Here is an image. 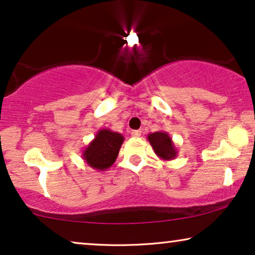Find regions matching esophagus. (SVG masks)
Masks as SVG:
<instances>
[{
	"label": "esophagus",
	"instance_id": "esophagus-1",
	"mask_svg": "<svg viewBox=\"0 0 255 255\" xmlns=\"http://www.w3.org/2000/svg\"><path fill=\"white\" fill-rule=\"evenodd\" d=\"M131 135H132V137H134V138L140 137V135H141V131H140V130H133V131L131 132Z\"/></svg>",
	"mask_w": 255,
	"mask_h": 255
}]
</instances>
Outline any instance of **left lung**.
I'll list each match as a JSON object with an SVG mask.
<instances>
[{"instance_id": "left-lung-1", "label": "left lung", "mask_w": 255, "mask_h": 255, "mask_svg": "<svg viewBox=\"0 0 255 255\" xmlns=\"http://www.w3.org/2000/svg\"><path fill=\"white\" fill-rule=\"evenodd\" d=\"M147 140L151 144L153 151L161 160H173L177 156V149L167 132L156 131L147 135Z\"/></svg>"}]
</instances>
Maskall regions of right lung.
<instances>
[{"mask_svg":"<svg viewBox=\"0 0 255 255\" xmlns=\"http://www.w3.org/2000/svg\"><path fill=\"white\" fill-rule=\"evenodd\" d=\"M123 141L124 137L122 133L102 128L97 131L95 138L83 149L82 158L93 169L104 172L116 161Z\"/></svg>","mask_w":255,"mask_h":255,"instance_id":"right-lung-1","label":"right lung"}]
</instances>
